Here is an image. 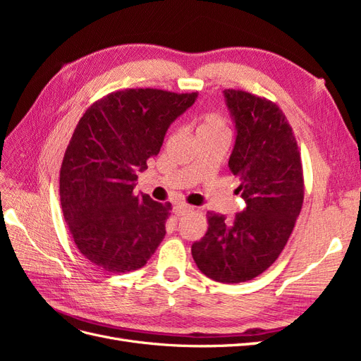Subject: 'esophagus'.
I'll return each instance as SVG.
<instances>
[{
  "label": "esophagus",
  "instance_id": "34e87169",
  "mask_svg": "<svg viewBox=\"0 0 361 361\" xmlns=\"http://www.w3.org/2000/svg\"><path fill=\"white\" fill-rule=\"evenodd\" d=\"M194 209L192 206H190V204H176L173 207V212L176 214L178 216H182V215H185V214H188V212H191Z\"/></svg>",
  "mask_w": 361,
  "mask_h": 361
}]
</instances>
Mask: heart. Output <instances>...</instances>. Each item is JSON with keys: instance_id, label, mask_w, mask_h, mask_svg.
Listing matches in <instances>:
<instances>
[{"instance_id": "obj_1", "label": "heart", "mask_w": 361, "mask_h": 361, "mask_svg": "<svg viewBox=\"0 0 361 361\" xmlns=\"http://www.w3.org/2000/svg\"><path fill=\"white\" fill-rule=\"evenodd\" d=\"M199 135H215V134H227L226 118L218 113H207L202 116L200 125L197 129Z\"/></svg>"}]
</instances>
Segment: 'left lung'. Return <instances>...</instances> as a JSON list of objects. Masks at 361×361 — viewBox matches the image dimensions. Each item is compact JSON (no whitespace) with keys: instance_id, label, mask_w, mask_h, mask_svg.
<instances>
[{"instance_id":"8db88e82","label":"left lung","mask_w":361,"mask_h":361,"mask_svg":"<svg viewBox=\"0 0 361 361\" xmlns=\"http://www.w3.org/2000/svg\"><path fill=\"white\" fill-rule=\"evenodd\" d=\"M236 141L228 169L241 182L244 211L231 221L207 212V232L191 247L195 265L220 283H243L267 271L285 248L304 200L302 164L286 116L272 101L226 89Z\"/></svg>"}]
</instances>
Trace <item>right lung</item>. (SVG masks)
I'll return each instance as SVG.
<instances>
[{
    "mask_svg": "<svg viewBox=\"0 0 361 361\" xmlns=\"http://www.w3.org/2000/svg\"><path fill=\"white\" fill-rule=\"evenodd\" d=\"M195 97L117 90L93 102L76 125L60 169V202L76 248L102 271L140 269L164 239L171 204L135 195L134 180Z\"/></svg>",
    "mask_w": 361,
    "mask_h": 361,
    "instance_id": "1",
    "label": "right lung"
}]
</instances>
